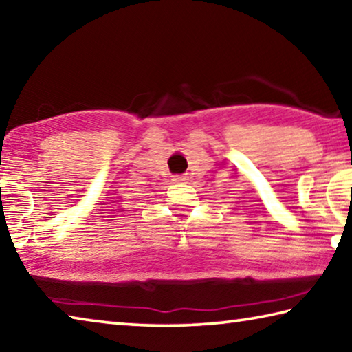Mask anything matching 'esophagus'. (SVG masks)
Returning a JSON list of instances; mask_svg holds the SVG:
<instances>
[{
    "mask_svg": "<svg viewBox=\"0 0 352 352\" xmlns=\"http://www.w3.org/2000/svg\"><path fill=\"white\" fill-rule=\"evenodd\" d=\"M188 178L184 177V175H175L174 178H172V182H175V183H180V182H186Z\"/></svg>",
    "mask_w": 352,
    "mask_h": 352,
    "instance_id": "34e87169",
    "label": "esophagus"
}]
</instances>
